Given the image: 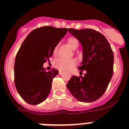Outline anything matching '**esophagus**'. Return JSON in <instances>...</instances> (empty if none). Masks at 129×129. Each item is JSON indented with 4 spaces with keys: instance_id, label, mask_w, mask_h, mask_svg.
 <instances>
[{
    "instance_id": "obj_1",
    "label": "esophagus",
    "mask_w": 129,
    "mask_h": 129,
    "mask_svg": "<svg viewBox=\"0 0 129 129\" xmlns=\"http://www.w3.org/2000/svg\"><path fill=\"white\" fill-rule=\"evenodd\" d=\"M59 74L60 75H61V74H63V72L61 71V70H59Z\"/></svg>"
}]
</instances>
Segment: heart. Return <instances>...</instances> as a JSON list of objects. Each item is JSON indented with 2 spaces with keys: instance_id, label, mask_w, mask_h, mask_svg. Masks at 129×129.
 Segmentation results:
<instances>
[{
  "instance_id": "obj_1",
  "label": "heart",
  "mask_w": 129,
  "mask_h": 129,
  "mask_svg": "<svg viewBox=\"0 0 129 129\" xmlns=\"http://www.w3.org/2000/svg\"><path fill=\"white\" fill-rule=\"evenodd\" d=\"M68 44L72 50H76L79 46L78 39L76 37H71L68 38ZM58 44L55 46L53 50V54L54 55L57 54L58 50ZM76 65V61L74 59H63L58 58L54 62V66L59 70H69Z\"/></svg>"
}]
</instances>
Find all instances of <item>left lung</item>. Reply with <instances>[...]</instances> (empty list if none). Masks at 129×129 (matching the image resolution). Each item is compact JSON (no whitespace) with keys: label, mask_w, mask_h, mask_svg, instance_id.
<instances>
[{"label":"left lung","mask_w":129,"mask_h":129,"mask_svg":"<svg viewBox=\"0 0 129 129\" xmlns=\"http://www.w3.org/2000/svg\"><path fill=\"white\" fill-rule=\"evenodd\" d=\"M68 31L79 40L83 46V61L79 67L85 76H73L67 86L79 101L90 103L103 95L113 75L114 54L110 45L103 34L92 29Z\"/></svg>","instance_id":"left-lung-1"}]
</instances>
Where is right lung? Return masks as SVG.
Returning a JSON list of instances; mask_svg holds the SVG:
<instances>
[{"mask_svg": "<svg viewBox=\"0 0 129 129\" xmlns=\"http://www.w3.org/2000/svg\"><path fill=\"white\" fill-rule=\"evenodd\" d=\"M67 28L43 26L31 31L16 55L14 81L18 93L26 103L38 105L46 100L53 77L59 71L46 72L43 64L53 55L54 47L66 35Z\"/></svg>", "mask_w": 129, "mask_h": 129, "instance_id": "right-lung-1", "label": "right lung"}]
</instances>
